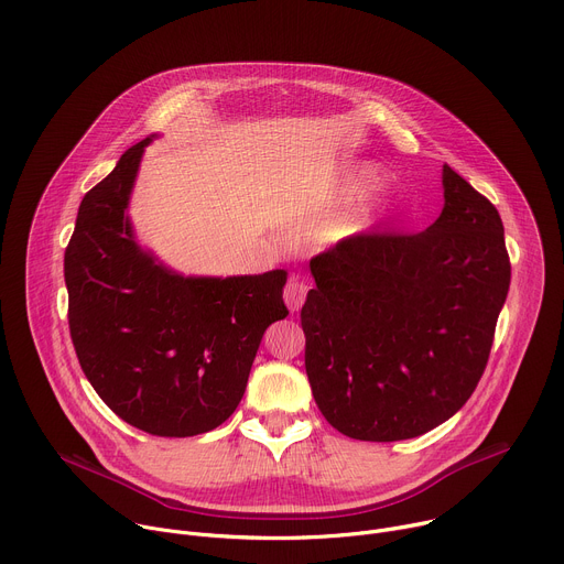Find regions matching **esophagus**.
<instances>
[{"instance_id":"obj_1","label":"esophagus","mask_w":564,"mask_h":564,"mask_svg":"<svg viewBox=\"0 0 564 564\" xmlns=\"http://www.w3.org/2000/svg\"><path fill=\"white\" fill-rule=\"evenodd\" d=\"M305 294H307V285H305L299 276H292V279L288 281L285 290H283V299H285V303H288V307H290L292 312H296V310L303 305Z\"/></svg>"}]
</instances>
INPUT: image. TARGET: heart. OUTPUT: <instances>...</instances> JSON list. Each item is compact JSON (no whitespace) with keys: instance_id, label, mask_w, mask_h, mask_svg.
Wrapping results in <instances>:
<instances>
[{"instance_id":"obj_1","label":"heart","mask_w":564,"mask_h":564,"mask_svg":"<svg viewBox=\"0 0 564 564\" xmlns=\"http://www.w3.org/2000/svg\"><path fill=\"white\" fill-rule=\"evenodd\" d=\"M377 183H381V170L372 163H361L350 167L339 185V196H357L364 194L368 189H372ZM392 209V203L388 196H379L372 198L368 203H364L359 209H355L350 216L337 220L330 229H328V238L330 240H346L359 234H366L377 220H381L383 216H388Z\"/></svg>"}]
</instances>
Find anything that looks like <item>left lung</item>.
<instances>
[{"label":"left lung","instance_id":"obj_1","mask_svg":"<svg viewBox=\"0 0 564 564\" xmlns=\"http://www.w3.org/2000/svg\"><path fill=\"white\" fill-rule=\"evenodd\" d=\"M420 234H359L310 261L305 372L324 417L361 442L451 420L487 368L511 263L498 209L448 165Z\"/></svg>","mask_w":564,"mask_h":564}]
</instances>
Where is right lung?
Masks as SVG:
<instances>
[{
	"label": "right lung",
	"instance_id": "right-lung-1",
	"mask_svg": "<svg viewBox=\"0 0 564 564\" xmlns=\"http://www.w3.org/2000/svg\"><path fill=\"white\" fill-rule=\"evenodd\" d=\"M153 138L129 147L79 203L64 252L68 328L79 366L120 420L192 437L243 399L263 333L288 316V272L185 276L140 248L127 212Z\"/></svg>",
	"mask_w": 564,
	"mask_h": 564
}]
</instances>
